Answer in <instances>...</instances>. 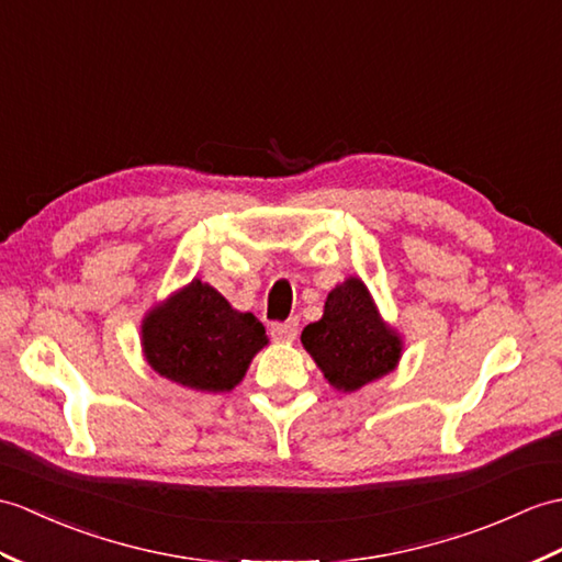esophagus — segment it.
<instances>
[{"label":"esophagus","instance_id":"obj_1","mask_svg":"<svg viewBox=\"0 0 562 562\" xmlns=\"http://www.w3.org/2000/svg\"><path fill=\"white\" fill-rule=\"evenodd\" d=\"M296 333H299V323L292 318L286 323H276L270 328V335L276 337L278 342H294L296 340Z\"/></svg>","mask_w":562,"mask_h":562}]
</instances>
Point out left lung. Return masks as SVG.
Listing matches in <instances>:
<instances>
[{
	"label": "left lung",
	"instance_id": "obj_1",
	"mask_svg": "<svg viewBox=\"0 0 562 562\" xmlns=\"http://www.w3.org/2000/svg\"><path fill=\"white\" fill-rule=\"evenodd\" d=\"M302 345L335 390L357 393L397 369L404 340L375 306L369 286L349 276L335 284L323 316L302 330Z\"/></svg>",
	"mask_w": 562,
	"mask_h": 562
}]
</instances>
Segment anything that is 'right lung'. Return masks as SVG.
<instances>
[{"label": "right lung", "mask_w": 562, "mask_h": 562, "mask_svg": "<svg viewBox=\"0 0 562 562\" xmlns=\"http://www.w3.org/2000/svg\"><path fill=\"white\" fill-rule=\"evenodd\" d=\"M268 345L263 323L234 308L215 286L193 278L140 321L148 367L199 393H229Z\"/></svg>", "instance_id": "add662e5"}]
</instances>
